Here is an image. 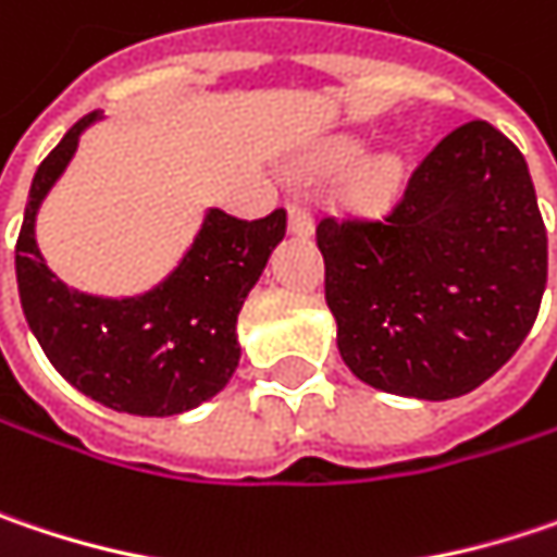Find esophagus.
Here are the masks:
<instances>
[{"instance_id": "34e87169", "label": "esophagus", "mask_w": 557, "mask_h": 557, "mask_svg": "<svg viewBox=\"0 0 557 557\" xmlns=\"http://www.w3.org/2000/svg\"><path fill=\"white\" fill-rule=\"evenodd\" d=\"M288 227H292V234H298V237H310V234H313V212H310V206H304V202H288Z\"/></svg>"}]
</instances>
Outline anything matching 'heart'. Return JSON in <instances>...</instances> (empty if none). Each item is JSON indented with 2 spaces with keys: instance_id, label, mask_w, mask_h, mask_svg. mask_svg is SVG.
Segmentation results:
<instances>
[{
  "instance_id": "heart-1",
  "label": "heart",
  "mask_w": 557,
  "mask_h": 557,
  "mask_svg": "<svg viewBox=\"0 0 557 557\" xmlns=\"http://www.w3.org/2000/svg\"><path fill=\"white\" fill-rule=\"evenodd\" d=\"M358 158H361V141L333 139L317 151L313 164H317V171L338 174V171H348ZM399 183H403V161L396 154H380V158H371L368 164L358 168L355 193L368 202H380V199L393 196V189Z\"/></svg>"
}]
</instances>
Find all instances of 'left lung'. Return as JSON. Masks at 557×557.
<instances>
[{
	"label": "left lung",
	"mask_w": 557,
	"mask_h": 557,
	"mask_svg": "<svg viewBox=\"0 0 557 557\" xmlns=\"http://www.w3.org/2000/svg\"><path fill=\"white\" fill-rule=\"evenodd\" d=\"M317 247L342 361L416 399L492 377L533 330L548 278L530 168L482 120L437 141L386 215H323Z\"/></svg>",
	"instance_id": "left-lung-1"
}]
</instances>
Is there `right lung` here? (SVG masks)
<instances>
[{"label":"right lung","mask_w":557,"mask_h":557,"mask_svg":"<svg viewBox=\"0 0 557 557\" xmlns=\"http://www.w3.org/2000/svg\"><path fill=\"white\" fill-rule=\"evenodd\" d=\"M95 120L98 113L82 116L34 174L15 244L21 310L75 389L116 412L177 416L212 399L234 374L237 313L285 237L288 215L275 209L244 221L212 209L177 272L154 292L129 300L69 292L37 250L34 219Z\"/></svg>","instance_id":"right-lung-1"}]
</instances>
